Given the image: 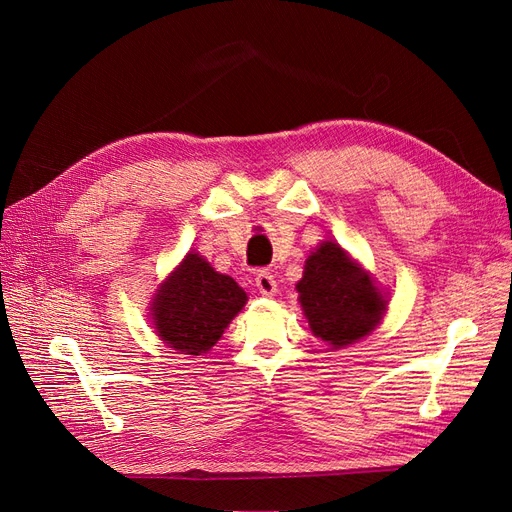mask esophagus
Returning a JSON list of instances; mask_svg holds the SVG:
<instances>
[{
	"mask_svg": "<svg viewBox=\"0 0 512 512\" xmlns=\"http://www.w3.org/2000/svg\"><path fill=\"white\" fill-rule=\"evenodd\" d=\"M256 288L262 294V297H273L275 290H277V282L275 277L269 271H260L256 275Z\"/></svg>",
	"mask_w": 512,
	"mask_h": 512,
	"instance_id": "esophagus-1",
	"label": "esophagus"
}]
</instances>
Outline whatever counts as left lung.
I'll list each match as a JSON object with an SVG mask.
<instances>
[{
  "instance_id": "left-lung-1",
  "label": "left lung",
  "mask_w": 512,
  "mask_h": 512,
  "mask_svg": "<svg viewBox=\"0 0 512 512\" xmlns=\"http://www.w3.org/2000/svg\"><path fill=\"white\" fill-rule=\"evenodd\" d=\"M297 290L309 329L333 348L369 335L386 309L369 275L333 241H324L305 260Z\"/></svg>"
}]
</instances>
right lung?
<instances>
[{"instance_id": "right-lung-1", "label": "right lung", "mask_w": 512, "mask_h": 512, "mask_svg": "<svg viewBox=\"0 0 512 512\" xmlns=\"http://www.w3.org/2000/svg\"><path fill=\"white\" fill-rule=\"evenodd\" d=\"M247 301L243 288L190 252L153 299V322L164 342L181 354H200L218 344Z\"/></svg>"}]
</instances>
